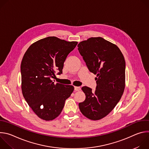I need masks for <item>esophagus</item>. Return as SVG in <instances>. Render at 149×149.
I'll list each match as a JSON object with an SVG mask.
<instances>
[{"mask_svg":"<svg viewBox=\"0 0 149 149\" xmlns=\"http://www.w3.org/2000/svg\"><path fill=\"white\" fill-rule=\"evenodd\" d=\"M81 90V88L79 87H74V90L75 91H79Z\"/></svg>","mask_w":149,"mask_h":149,"instance_id":"esophagus-1","label":"esophagus"}]
</instances>
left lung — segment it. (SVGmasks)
<instances>
[{"label":"left lung","instance_id":"1","mask_svg":"<svg viewBox=\"0 0 149 149\" xmlns=\"http://www.w3.org/2000/svg\"><path fill=\"white\" fill-rule=\"evenodd\" d=\"M78 49L88 69L97 75L94 92L84 86L86 100L79 103L82 114L92 120L107 116L116 107L125 88V62L120 49L101 37L81 42Z\"/></svg>","mask_w":149,"mask_h":149}]
</instances>
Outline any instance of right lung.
<instances>
[{
    "mask_svg": "<svg viewBox=\"0 0 149 149\" xmlns=\"http://www.w3.org/2000/svg\"><path fill=\"white\" fill-rule=\"evenodd\" d=\"M77 44L49 36L35 42L24 54L20 65L22 94L42 120L57 117L74 90L70 85L55 84L51 78L55 77L56 72L62 73L63 63Z\"/></svg>",
    "mask_w": 149,
    "mask_h": 149,
    "instance_id": "add662e5",
    "label": "right lung"
}]
</instances>
